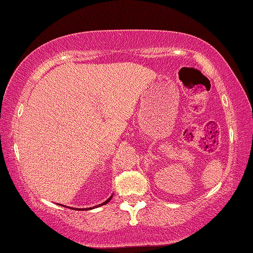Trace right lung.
<instances>
[{"mask_svg":"<svg viewBox=\"0 0 253 253\" xmlns=\"http://www.w3.org/2000/svg\"><path fill=\"white\" fill-rule=\"evenodd\" d=\"M112 199V195H111V197L110 198H109L108 200H107V201H104L103 203H101V205H99V206H96V207H100V206H103V205H107V203L109 202V201H110V200ZM62 206V205H61ZM62 207H65V206H62ZM66 208H67V207H66ZM75 209H77V210H79V211H81V210H89V209H92V208H84V209H83V208H75Z\"/></svg>","mask_w":253,"mask_h":253,"instance_id":"obj_1","label":"right lung"}]
</instances>
